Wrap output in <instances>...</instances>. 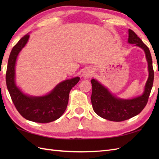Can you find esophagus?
I'll list each match as a JSON object with an SVG mask.
<instances>
[{
    "instance_id": "34e87169",
    "label": "esophagus",
    "mask_w": 159,
    "mask_h": 159,
    "mask_svg": "<svg viewBox=\"0 0 159 159\" xmlns=\"http://www.w3.org/2000/svg\"><path fill=\"white\" fill-rule=\"evenodd\" d=\"M83 76L85 77H90L91 76H92V72H91L89 70H85L83 72Z\"/></svg>"
}]
</instances>
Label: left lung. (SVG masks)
Segmentation results:
<instances>
[{"label":"left lung","instance_id":"8db88e82","mask_svg":"<svg viewBox=\"0 0 159 159\" xmlns=\"http://www.w3.org/2000/svg\"><path fill=\"white\" fill-rule=\"evenodd\" d=\"M128 42L135 43L136 46L143 49L148 63L149 77L143 95L131 100L118 99L111 95L97 80H91L92 85L91 100L93 111L100 117L113 121H122L140 113L148 103L154 82L152 59L149 48L133 30H128Z\"/></svg>","mask_w":159,"mask_h":159}]
</instances>
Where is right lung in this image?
I'll return each instance as SVG.
<instances>
[{"mask_svg": "<svg viewBox=\"0 0 159 159\" xmlns=\"http://www.w3.org/2000/svg\"><path fill=\"white\" fill-rule=\"evenodd\" d=\"M29 38V35H25L11 50L6 72L7 87L13 104L23 117L34 122H51L59 119L65 112L70 90L79 83L80 78L64 80L45 96L30 97L24 94L15 84V64L18 53Z\"/></svg>", "mask_w": 159, "mask_h": 159, "instance_id": "1", "label": "right lung"}]
</instances>
